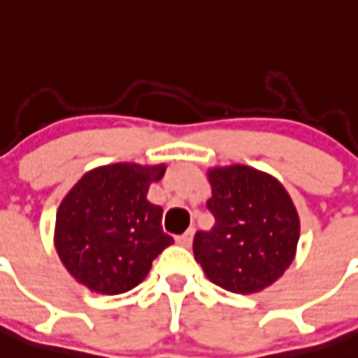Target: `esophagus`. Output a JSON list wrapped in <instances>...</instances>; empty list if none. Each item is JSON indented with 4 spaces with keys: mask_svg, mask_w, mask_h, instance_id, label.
<instances>
[{
    "mask_svg": "<svg viewBox=\"0 0 358 358\" xmlns=\"http://www.w3.org/2000/svg\"><path fill=\"white\" fill-rule=\"evenodd\" d=\"M192 236H194V231H192V229H189L185 234H182L176 238V243H178L180 247H189V245L192 243Z\"/></svg>",
    "mask_w": 358,
    "mask_h": 358,
    "instance_id": "esophagus-1",
    "label": "esophagus"
}]
</instances>
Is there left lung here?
Instances as JSON below:
<instances>
[{
  "mask_svg": "<svg viewBox=\"0 0 358 358\" xmlns=\"http://www.w3.org/2000/svg\"><path fill=\"white\" fill-rule=\"evenodd\" d=\"M214 227L198 231L194 257L205 275L234 294H256L290 266L299 241V216L273 176L248 166L207 173Z\"/></svg>",
  "mask_w": 358,
  "mask_h": 358,
  "instance_id": "obj_1",
  "label": "left lung"
}]
</instances>
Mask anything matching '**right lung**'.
I'll use <instances>...</instances> for the list:
<instances>
[{
	"label": "right lung",
	"instance_id": "right-lung-1",
	"mask_svg": "<svg viewBox=\"0 0 358 358\" xmlns=\"http://www.w3.org/2000/svg\"><path fill=\"white\" fill-rule=\"evenodd\" d=\"M166 166L111 164L86 173L61 201L55 248L68 272L90 290L117 295L135 288L155 257L175 243L162 229L149 185Z\"/></svg>",
	"mask_w": 358,
	"mask_h": 358
}]
</instances>
